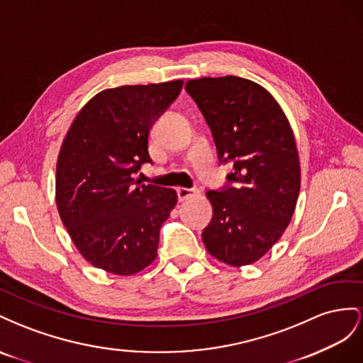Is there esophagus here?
<instances>
[{"label":"esophagus","mask_w":363,"mask_h":363,"mask_svg":"<svg viewBox=\"0 0 363 363\" xmlns=\"http://www.w3.org/2000/svg\"><path fill=\"white\" fill-rule=\"evenodd\" d=\"M176 193H178V199H179V202H182V201H185L187 198H190V196L199 194V191H198V190H194V189H185V187H179L178 190H176Z\"/></svg>","instance_id":"34e87169"}]
</instances>
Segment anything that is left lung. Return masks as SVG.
Returning <instances> with one entry per match:
<instances>
[{
	"label": "left lung",
	"mask_w": 363,
	"mask_h": 363,
	"mask_svg": "<svg viewBox=\"0 0 363 363\" xmlns=\"http://www.w3.org/2000/svg\"><path fill=\"white\" fill-rule=\"evenodd\" d=\"M185 89L208 123L219 162H233L228 185L206 191L213 206L203 245L230 266L252 264L291 222L301 185L294 130L271 92L225 76L189 80Z\"/></svg>",
	"instance_id": "obj_1"
}]
</instances>
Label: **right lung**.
Wrapping results in <instances>:
<instances>
[{
	"label": "right lung",
	"instance_id": "1",
	"mask_svg": "<svg viewBox=\"0 0 363 363\" xmlns=\"http://www.w3.org/2000/svg\"><path fill=\"white\" fill-rule=\"evenodd\" d=\"M182 80L99 92L79 111L56 164L57 211L77 251L109 274L133 275L157 258L161 225L178 202L172 189L140 185L150 162L152 124Z\"/></svg>",
	"mask_w": 363,
	"mask_h": 363
}]
</instances>
